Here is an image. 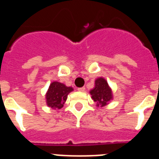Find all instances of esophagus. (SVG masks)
I'll return each instance as SVG.
<instances>
[{
    "instance_id": "obj_1",
    "label": "esophagus",
    "mask_w": 159,
    "mask_h": 159,
    "mask_svg": "<svg viewBox=\"0 0 159 159\" xmlns=\"http://www.w3.org/2000/svg\"><path fill=\"white\" fill-rule=\"evenodd\" d=\"M85 89V87H81V88H78V90L80 91V92H84Z\"/></svg>"
}]
</instances>
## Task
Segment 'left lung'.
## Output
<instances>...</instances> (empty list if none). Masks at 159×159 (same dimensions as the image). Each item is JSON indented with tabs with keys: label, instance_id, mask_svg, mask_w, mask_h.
Wrapping results in <instances>:
<instances>
[{
	"label": "left lung",
	"instance_id": "1",
	"mask_svg": "<svg viewBox=\"0 0 159 159\" xmlns=\"http://www.w3.org/2000/svg\"><path fill=\"white\" fill-rule=\"evenodd\" d=\"M91 98L98 107H103L113 100V92L105 78H98L94 81V87L89 91Z\"/></svg>",
	"mask_w": 159,
	"mask_h": 159
}]
</instances>
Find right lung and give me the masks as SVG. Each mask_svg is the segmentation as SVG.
Returning <instances> with one entry per match:
<instances>
[{
  "instance_id": "add662e5",
  "label": "right lung",
  "mask_w": 159,
  "mask_h": 159,
  "mask_svg": "<svg viewBox=\"0 0 159 159\" xmlns=\"http://www.w3.org/2000/svg\"><path fill=\"white\" fill-rule=\"evenodd\" d=\"M73 90L74 89L71 86H66L65 84L58 81H53L45 93L46 105L53 109L59 110L62 108L68 94Z\"/></svg>"
}]
</instances>
